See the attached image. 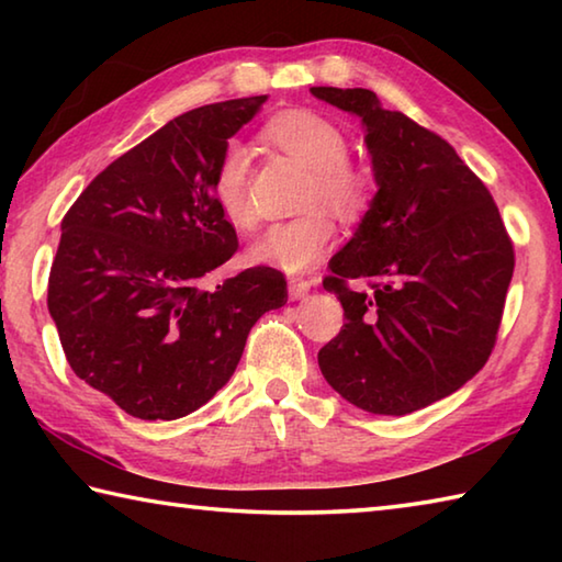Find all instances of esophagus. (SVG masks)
I'll list each match as a JSON object with an SVG mask.
<instances>
[{"instance_id":"1","label":"esophagus","mask_w":562,"mask_h":562,"mask_svg":"<svg viewBox=\"0 0 562 562\" xmlns=\"http://www.w3.org/2000/svg\"><path fill=\"white\" fill-rule=\"evenodd\" d=\"M312 284H315V280H307V278H290V297H292V300L304 297V294L310 292Z\"/></svg>"}]
</instances>
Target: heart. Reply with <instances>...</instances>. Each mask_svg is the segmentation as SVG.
<instances>
[{
    "label": "heart",
    "mask_w": 562,
    "mask_h": 562,
    "mask_svg": "<svg viewBox=\"0 0 562 562\" xmlns=\"http://www.w3.org/2000/svg\"><path fill=\"white\" fill-rule=\"evenodd\" d=\"M274 146L288 150L310 166V180L304 188V205H312L302 215L290 221L272 223L262 237L252 243L250 252L255 260L274 265L288 272H302L317 265L327 247L335 240V217L355 221L367 211L374 198L372 170L347 158V133L335 121L310 109H290L272 116L265 126ZM250 156L237 140L223 148L213 170V198L223 215L240 231H250L258 223L250 201ZM330 210L327 212L324 205Z\"/></svg>",
    "instance_id": "b5f03b06"
}]
</instances>
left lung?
I'll list each match as a JSON object with an SVG mask.
<instances>
[{"mask_svg":"<svg viewBox=\"0 0 562 562\" xmlns=\"http://www.w3.org/2000/svg\"><path fill=\"white\" fill-rule=\"evenodd\" d=\"M310 91L364 123L379 186L322 280L347 322L319 349V369L364 412L412 414L488 361L516 252L488 188L449 140L382 109L369 89Z\"/></svg>","mask_w":562,"mask_h":562,"instance_id":"1","label":"left lung"}]
</instances>
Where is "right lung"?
<instances>
[{
	"label": "right lung",
	"instance_id": "obj_1",
	"mask_svg": "<svg viewBox=\"0 0 562 562\" xmlns=\"http://www.w3.org/2000/svg\"><path fill=\"white\" fill-rule=\"evenodd\" d=\"M265 101H221L168 121L103 168L61 221L46 304L66 361L144 422H173L213 398L255 322L288 302V280L268 265L201 284L237 250L213 170Z\"/></svg>",
	"mask_w": 562,
	"mask_h": 562
}]
</instances>
